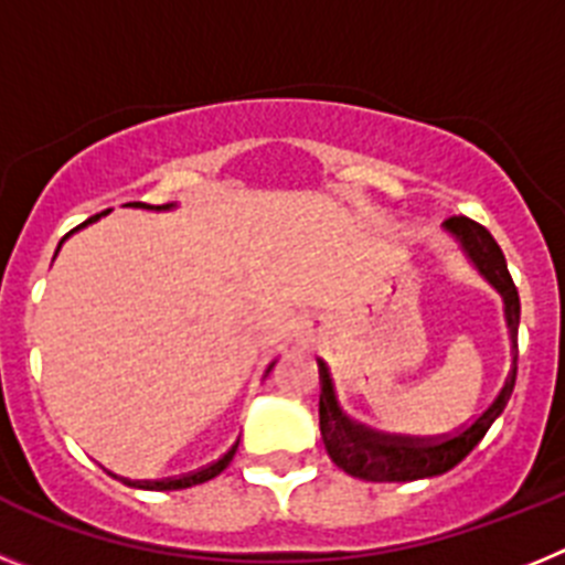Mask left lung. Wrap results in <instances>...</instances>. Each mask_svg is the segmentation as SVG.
<instances>
[{
	"label": "left lung",
	"mask_w": 565,
	"mask_h": 565,
	"mask_svg": "<svg viewBox=\"0 0 565 565\" xmlns=\"http://www.w3.org/2000/svg\"><path fill=\"white\" fill-rule=\"evenodd\" d=\"M444 232L456 239L458 248L467 254L469 263L503 297V317H507L509 342H512V367H509L507 379H503V387L492 398V404L469 427H463L458 436L441 438V441H413V438L402 436H382V433L367 430L362 424H353L351 418L344 416L342 407H339L328 364L322 359H317L319 384H322V393H319V433H322V441H326V450L331 456V461L339 469H344L348 476L362 478V481L402 483L418 481V478L444 476L447 469L461 463L472 452V447L487 436L492 422L507 407L509 396H512V387H515L521 299H518L515 282L509 277L507 257H503L495 237L481 223L469 221V217H450V221H444Z\"/></svg>",
	"instance_id": "left-lung-1"
}]
</instances>
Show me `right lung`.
Segmentation results:
<instances>
[{
  "instance_id": "add662e5",
  "label": "right lung",
  "mask_w": 565,
  "mask_h": 565,
  "mask_svg": "<svg viewBox=\"0 0 565 565\" xmlns=\"http://www.w3.org/2000/svg\"><path fill=\"white\" fill-rule=\"evenodd\" d=\"M127 206L149 209V212H169V209H174V203H167V206H149V203H127ZM107 212H109V209H107ZM107 212L96 214V217H89V221H84L78 228L89 226V223H96L98 217H104V214H107ZM78 228H73V232H78ZM73 232H70V234H73ZM70 234H67V237H70ZM67 237H62V243H64V239H67ZM62 243H58V248H62ZM58 248H56V254H58ZM271 367H274V362L268 364L266 376H268V373H271ZM237 444H239V438L232 444V450H228L226 456L217 458V461L209 463V467L198 469V472H189V476H181V478H163V481H129V478H124V483H127V487H135V489H158V492H167V489H186V487H194V483H206V481H212L214 476H221L223 469H226L228 463H232L234 452H237Z\"/></svg>"
}]
</instances>
